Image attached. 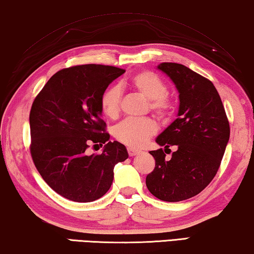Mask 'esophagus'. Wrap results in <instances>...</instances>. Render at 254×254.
I'll return each mask as SVG.
<instances>
[{"label": "esophagus", "instance_id": "34e87169", "mask_svg": "<svg viewBox=\"0 0 254 254\" xmlns=\"http://www.w3.org/2000/svg\"><path fill=\"white\" fill-rule=\"evenodd\" d=\"M127 151H128V154H129V157H134V155H137V154H139V151H138V150L130 149V147H128Z\"/></svg>", "mask_w": 254, "mask_h": 254}]
</instances>
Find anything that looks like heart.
<instances>
[{
	"label": "heart",
	"mask_w": 254,
	"mask_h": 254,
	"mask_svg": "<svg viewBox=\"0 0 254 254\" xmlns=\"http://www.w3.org/2000/svg\"><path fill=\"white\" fill-rule=\"evenodd\" d=\"M129 86L149 100V109L159 120H168L174 115L176 104L167 93V84L161 77L151 70H143L135 73ZM101 109L105 117L117 119L122 110V88L110 86L101 96ZM157 131V125L150 118L126 119L115 128L117 140L128 147H142Z\"/></svg>",
	"instance_id": "1"
}]
</instances>
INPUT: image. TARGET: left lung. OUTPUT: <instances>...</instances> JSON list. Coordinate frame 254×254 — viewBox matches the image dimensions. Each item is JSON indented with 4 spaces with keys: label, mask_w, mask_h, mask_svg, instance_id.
Masks as SVG:
<instances>
[{
    "label": "left lung",
    "mask_w": 254,
    "mask_h": 254,
    "mask_svg": "<svg viewBox=\"0 0 254 254\" xmlns=\"http://www.w3.org/2000/svg\"><path fill=\"white\" fill-rule=\"evenodd\" d=\"M158 68L176 85L181 103L178 118L157 138L166 150L150 151L155 167L145 182L159 200L179 202L201 193L211 183L220 167L231 128L211 80L174 62H163ZM170 146L177 151L167 159L165 152Z\"/></svg>",
    "instance_id": "1"
}]
</instances>
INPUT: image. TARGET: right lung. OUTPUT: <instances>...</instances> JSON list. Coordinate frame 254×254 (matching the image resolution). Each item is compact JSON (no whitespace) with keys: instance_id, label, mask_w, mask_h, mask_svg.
<instances>
[{"instance_id":"add662e5","label":"right lung","mask_w":254,"mask_h":254,"mask_svg":"<svg viewBox=\"0 0 254 254\" xmlns=\"http://www.w3.org/2000/svg\"><path fill=\"white\" fill-rule=\"evenodd\" d=\"M125 71L112 65H72L54 73L35 97L30 155L46 184L70 201L103 196L114 181L115 166L128 158L122 143L106 142L110 135L101 118V96ZM104 142L102 154H86L91 143Z\"/></svg>"}]
</instances>
